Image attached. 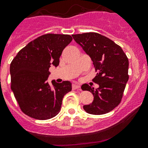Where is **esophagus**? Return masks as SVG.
<instances>
[{
	"label": "esophagus",
	"instance_id": "34e87169",
	"mask_svg": "<svg viewBox=\"0 0 148 148\" xmlns=\"http://www.w3.org/2000/svg\"><path fill=\"white\" fill-rule=\"evenodd\" d=\"M72 88H73V90H80L81 89H80V85H77V84H73V86H72Z\"/></svg>",
	"mask_w": 148,
	"mask_h": 148
}]
</instances>
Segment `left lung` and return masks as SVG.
<instances>
[{"instance_id":"left-lung-1","label":"left lung","mask_w":148,"mask_h":148,"mask_svg":"<svg viewBox=\"0 0 148 148\" xmlns=\"http://www.w3.org/2000/svg\"><path fill=\"white\" fill-rule=\"evenodd\" d=\"M74 40L82 47L93 61L97 75L92 81L99 85L94 89L87 84L82 90L92 93L94 100L83 109L95 115L109 113L120 104L128 75V59L120 46L96 32L73 34Z\"/></svg>"}]
</instances>
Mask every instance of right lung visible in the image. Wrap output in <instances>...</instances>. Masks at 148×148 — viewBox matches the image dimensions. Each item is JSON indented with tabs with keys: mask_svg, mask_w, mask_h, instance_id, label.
<instances>
[{
	"mask_svg": "<svg viewBox=\"0 0 148 148\" xmlns=\"http://www.w3.org/2000/svg\"><path fill=\"white\" fill-rule=\"evenodd\" d=\"M72 40L68 34H44L27 44L11 62V90L24 114L47 120L59 113L71 83L53 80V87L47 79L51 66H58L62 51Z\"/></svg>",
	"mask_w": 148,
	"mask_h": 148,
	"instance_id": "add662e5",
	"label": "right lung"
}]
</instances>
